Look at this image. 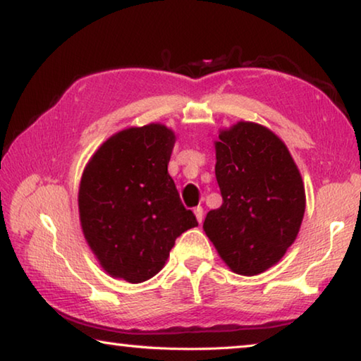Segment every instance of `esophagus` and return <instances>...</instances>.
<instances>
[{"instance_id": "obj_1", "label": "esophagus", "mask_w": 361, "mask_h": 361, "mask_svg": "<svg viewBox=\"0 0 361 361\" xmlns=\"http://www.w3.org/2000/svg\"><path fill=\"white\" fill-rule=\"evenodd\" d=\"M194 215H195V218H197L199 223H202V219H204V210H202V207H195V209H194Z\"/></svg>"}]
</instances>
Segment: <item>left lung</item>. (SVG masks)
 Returning <instances> with one entry per match:
<instances>
[{"mask_svg":"<svg viewBox=\"0 0 361 361\" xmlns=\"http://www.w3.org/2000/svg\"><path fill=\"white\" fill-rule=\"evenodd\" d=\"M215 152L223 205L207 213L204 231L231 271L256 276L296 240L305 210L301 173L282 140L256 122L219 129Z\"/></svg>","mask_w":361,"mask_h":361,"instance_id":"8db88e82","label":"left lung"}]
</instances>
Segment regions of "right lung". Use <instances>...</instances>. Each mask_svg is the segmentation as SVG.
Listing matches in <instances>:
<instances>
[{
	"label": "right lung",
	"mask_w": 361,
	"mask_h": 361,
	"mask_svg": "<svg viewBox=\"0 0 361 361\" xmlns=\"http://www.w3.org/2000/svg\"><path fill=\"white\" fill-rule=\"evenodd\" d=\"M175 132L151 122L127 127L94 152L79 183L84 239L103 271L142 283L166 266L176 237L197 219L183 207L169 161Z\"/></svg>",
	"instance_id": "right-lung-1"
}]
</instances>
